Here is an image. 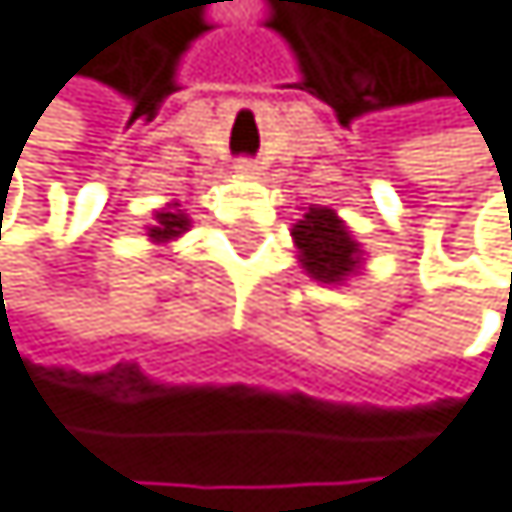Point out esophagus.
Wrapping results in <instances>:
<instances>
[{
	"label": "esophagus",
	"instance_id": "34e87169",
	"mask_svg": "<svg viewBox=\"0 0 512 512\" xmlns=\"http://www.w3.org/2000/svg\"><path fill=\"white\" fill-rule=\"evenodd\" d=\"M235 168L242 171V175H254V171H258V162H251V159H238V162H235Z\"/></svg>",
	"mask_w": 512,
	"mask_h": 512
}]
</instances>
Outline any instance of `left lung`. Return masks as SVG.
<instances>
[{
  "mask_svg": "<svg viewBox=\"0 0 512 512\" xmlns=\"http://www.w3.org/2000/svg\"><path fill=\"white\" fill-rule=\"evenodd\" d=\"M293 238L302 267L321 283H341L360 264V245L325 206H309V213L296 222Z\"/></svg>",
  "mask_w": 512,
  "mask_h": 512,
  "instance_id": "8db88e82",
  "label": "left lung"
}]
</instances>
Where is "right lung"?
Here are the masks:
<instances>
[{
    "label": "right lung",
    "instance_id": "obj_1",
    "mask_svg": "<svg viewBox=\"0 0 512 512\" xmlns=\"http://www.w3.org/2000/svg\"><path fill=\"white\" fill-rule=\"evenodd\" d=\"M187 229V216L178 213V203L175 206H165V210L155 213V226L149 229V238L155 242H165V238H175Z\"/></svg>",
    "mask_w": 512,
    "mask_h": 512
}]
</instances>
